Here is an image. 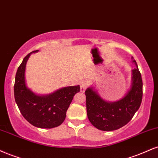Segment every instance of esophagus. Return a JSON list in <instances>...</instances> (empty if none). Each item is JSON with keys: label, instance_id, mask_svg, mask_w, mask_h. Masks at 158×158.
<instances>
[{"label": "esophagus", "instance_id": "34e87169", "mask_svg": "<svg viewBox=\"0 0 158 158\" xmlns=\"http://www.w3.org/2000/svg\"><path fill=\"white\" fill-rule=\"evenodd\" d=\"M79 85H80V90L81 93H84L85 90L87 89V87H88V82L86 80H82L80 81L79 83Z\"/></svg>", "mask_w": 158, "mask_h": 158}]
</instances>
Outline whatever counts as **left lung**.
<instances>
[{
  "label": "left lung",
  "mask_w": 158,
  "mask_h": 158,
  "mask_svg": "<svg viewBox=\"0 0 158 158\" xmlns=\"http://www.w3.org/2000/svg\"><path fill=\"white\" fill-rule=\"evenodd\" d=\"M132 62L136 68L132 70V86L121 99L108 102L102 98L93 87L85 90L87 117L98 130L113 131L121 128L132 118L139 109L143 97V81L135 60Z\"/></svg>",
  "instance_id": "8db88e82"
}]
</instances>
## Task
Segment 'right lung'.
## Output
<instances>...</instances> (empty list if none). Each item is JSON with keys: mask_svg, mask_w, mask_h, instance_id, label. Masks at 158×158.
Segmentation results:
<instances>
[{"mask_svg": "<svg viewBox=\"0 0 158 158\" xmlns=\"http://www.w3.org/2000/svg\"><path fill=\"white\" fill-rule=\"evenodd\" d=\"M25 56L15 76V99L23 116L36 127L51 129L56 127L64 121L66 112L79 85L61 88L46 96H38L28 89L25 80L26 62L31 53Z\"/></svg>", "mask_w": 158, "mask_h": 158, "instance_id": "add662e5", "label": "right lung"}]
</instances>
